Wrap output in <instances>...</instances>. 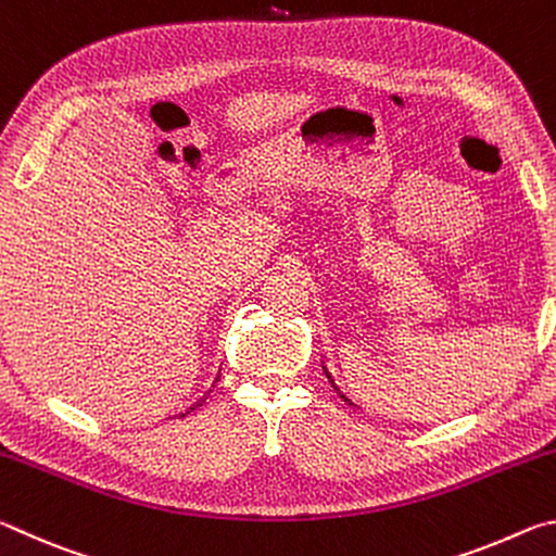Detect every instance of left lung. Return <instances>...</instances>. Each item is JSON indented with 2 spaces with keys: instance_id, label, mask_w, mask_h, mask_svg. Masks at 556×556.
<instances>
[{
  "instance_id": "obj_1",
  "label": "left lung",
  "mask_w": 556,
  "mask_h": 556,
  "mask_svg": "<svg viewBox=\"0 0 556 556\" xmlns=\"http://www.w3.org/2000/svg\"><path fill=\"white\" fill-rule=\"evenodd\" d=\"M326 370V368H324ZM326 378H331V375H328V370H326ZM333 384V382H331ZM333 388H336V384H333ZM343 400H345V394H343Z\"/></svg>"
}]
</instances>
